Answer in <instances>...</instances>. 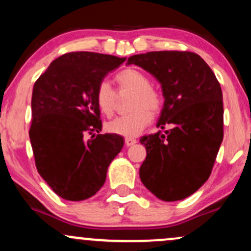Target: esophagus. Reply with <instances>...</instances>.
<instances>
[{
  "mask_svg": "<svg viewBox=\"0 0 251 251\" xmlns=\"http://www.w3.org/2000/svg\"><path fill=\"white\" fill-rule=\"evenodd\" d=\"M135 143H137V140H135L134 138H129V137L125 138V145L126 146H132V145H134Z\"/></svg>",
  "mask_w": 251,
  "mask_h": 251,
  "instance_id": "1",
  "label": "esophagus"
}]
</instances>
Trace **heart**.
I'll list each match as a JSON object with an SVG mask.
<instances>
[{"label":"heart","mask_w":251,"mask_h":251,"mask_svg":"<svg viewBox=\"0 0 251 251\" xmlns=\"http://www.w3.org/2000/svg\"><path fill=\"white\" fill-rule=\"evenodd\" d=\"M120 91L133 92L129 103L131 113L114 118L106 124V131L123 137H134L151 123L152 116H157L163 106V98L151 87L149 76L134 68H126L116 75ZM117 94L108 82L102 81L96 92V103L100 113L109 117L116 108Z\"/></svg>","instance_id":"1"}]
</instances>
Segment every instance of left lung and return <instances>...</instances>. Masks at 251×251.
Here are the masks:
<instances>
[{
	"label": "left lung",
	"instance_id": "8db88e82",
	"mask_svg": "<svg viewBox=\"0 0 251 251\" xmlns=\"http://www.w3.org/2000/svg\"><path fill=\"white\" fill-rule=\"evenodd\" d=\"M162 85L164 106L157 127L144 135L146 158L140 180L165 201L191 196L208 180L223 140V96L214 72L192 51H149L128 57Z\"/></svg>",
	"mask_w": 251,
	"mask_h": 251
}]
</instances>
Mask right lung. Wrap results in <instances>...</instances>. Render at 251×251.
Instances as JSON below:
<instances>
[{
  "mask_svg": "<svg viewBox=\"0 0 251 251\" xmlns=\"http://www.w3.org/2000/svg\"><path fill=\"white\" fill-rule=\"evenodd\" d=\"M126 57L73 51L54 60L36 80L29 138L40 176L63 200L83 201L101 189L123 137L101 131L96 92Z\"/></svg>",
  "mask_w": 251,
  "mask_h": 251,
  "instance_id": "obj_1",
  "label": "right lung"
}]
</instances>
